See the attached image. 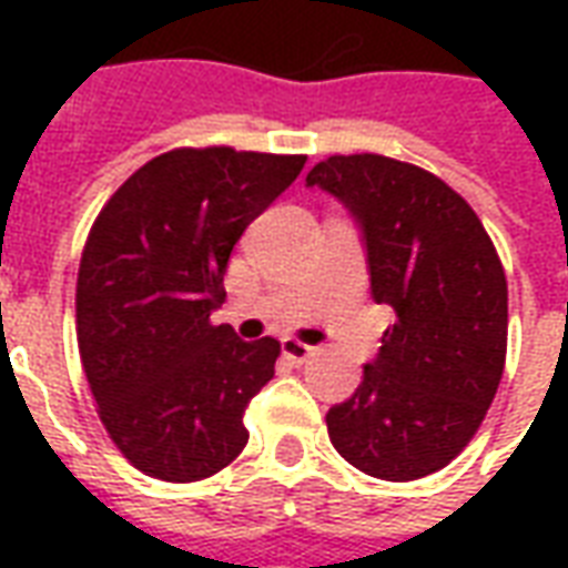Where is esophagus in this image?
<instances>
[{
	"label": "esophagus",
	"instance_id": "34e87169",
	"mask_svg": "<svg viewBox=\"0 0 568 568\" xmlns=\"http://www.w3.org/2000/svg\"><path fill=\"white\" fill-rule=\"evenodd\" d=\"M283 356L292 358V362H307L313 356V346L301 344L295 337H283Z\"/></svg>",
	"mask_w": 568,
	"mask_h": 568
}]
</instances>
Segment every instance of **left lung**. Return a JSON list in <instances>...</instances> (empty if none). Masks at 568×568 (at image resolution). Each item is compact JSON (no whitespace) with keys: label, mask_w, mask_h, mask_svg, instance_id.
<instances>
[{"label":"left lung","mask_w":568,"mask_h":568,"mask_svg":"<svg viewBox=\"0 0 568 568\" xmlns=\"http://www.w3.org/2000/svg\"><path fill=\"white\" fill-rule=\"evenodd\" d=\"M356 222L371 297L395 322L328 435L358 471L417 480L471 440L499 389L508 283L484 224L438 175L383 154H334L307 173Z\"/></svg>","instance_id":"8db88e82"}]
</instances>
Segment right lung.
Segmentation results:
<instances>
[{"label": "right lung", "instance_id": "1", "mask_svg": "<svg viewBox=\"0 0 568 568\" xmlns=\"http://www.w3.org/2000/svg\"><path fill=\"white\" fill-rule=\"evenodd\" d=\"M301 154L175 149L112 200L81 255L79 353L100 417L140 471L200 480L246 447L248 402L280 341L212 325L240 236L304 170Z\"/></svg>", "mask_w": 568, "mask_h": 568}]
</instances>
